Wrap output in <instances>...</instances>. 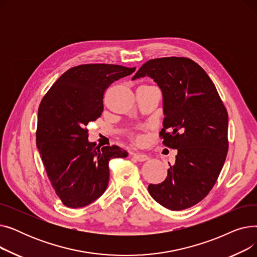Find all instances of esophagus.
<instances>
[{
  "label": "esophagus",
  "instance_id": "obj_1",
  "mask_svg": "<svg viewBox=\"0 0 257 257\" xmlns=\"http://www.w3.org/2000/svg\"><path fill=\"white\" fill-rule=\"evenodd\" d=\"M133 158L137 159L138 161H146L149 159V156L146 155V154H142V153H133L132 154Z\"/></svg>",
  "mask_w": 257,
  "mask_h": 257
}]
</instances>
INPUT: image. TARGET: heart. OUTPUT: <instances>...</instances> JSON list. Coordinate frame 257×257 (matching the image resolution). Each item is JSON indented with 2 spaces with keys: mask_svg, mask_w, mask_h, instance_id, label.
<instances>
[{
  "mask_svg": "<svg viewBox=\"0 0 257 257\" xmlns=\"http://www.w3.org/2000/svg\"><path fill=\"white\" fill-rule=\"evenodd\" d=\"M136 140H137V141H141V140H142V138H141L140 136H137V137H136Z\"/></svg>",
  "mask_w": 257,
  "mask_h": 257,
  "instance_id": "heart-1",
  "label": "heart"
}]
</instances>
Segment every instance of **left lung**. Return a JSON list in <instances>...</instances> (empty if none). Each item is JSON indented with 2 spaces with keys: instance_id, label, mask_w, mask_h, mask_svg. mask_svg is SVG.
Instances as JSON below:
<instances>
[{
  "instance_id": "8db88e82",
  "label": "left lung",
  "mask_w": 257,
  "mask_h": 257,
  "mask_svg": "<svg viewBox=\"0 0 257 257\" xmlns=\"http://www.w3.org/2000/svg\"><path fill=\"white\" fill-rule=\"evenodd\" d=\"M149 76L163 90V144L178 154L168 176L149 184L152 198L171 210L190 208L217 182L228 151V113L206 72L186 57L145 62L133 79Z\"/></svg>"
}]
</instances>
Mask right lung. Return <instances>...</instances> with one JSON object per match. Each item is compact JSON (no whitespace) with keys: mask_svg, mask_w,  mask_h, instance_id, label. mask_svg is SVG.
Returning a JSON list of instances; mask_svg holds the SVG:
<instances>
[{"mask_svg":"<svg viewBox=\"0 0 257 257\" xmlns=\"http://www.w3.org/2000/svg\"><path fill=\"white\" fill-rule=\"evenodd\" d=\"M134 71L117 64L77 65L40 102L37 148L54 191L67 207H83L99 198L109 181V160L128 156L118 146L89 143L86 126L101 116L105 90Z\"/></svg>","mask_w":257,"mask_h":257,"instance_id":"add662e5","label":"right lung"}]
</instances>
